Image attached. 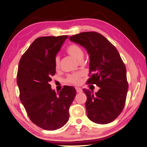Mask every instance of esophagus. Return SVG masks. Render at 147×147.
Here are the masks:
<instances>
[{
    "instance_id": "34e87169",
    "label": "esophagus",
    "mask_w": 147,
    "mask_h": 147,
    "mask_svg": "<svg viewBox=\"0 0 147 147\" xmlns=\"http://www.w3.org/2000/svg\"><path fill=\"white\" fill-rule=\"evenodd\" d=\"M76 90L77 93L82 92V89L80 88H78V87H76Z\"/></svg>"
}]
</instances>
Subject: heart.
Segmentation results:
<instances>
[{"label": "heart", "instance_id": "b5f03b06", "mask_svg": "<svg viewBox=\"0 0 147 147\" xmlns=\"http://www.w3.org/2000/svg\"><path fill=\"white\" fill-rule=\"evenodd\" d=\"M66 52L68 54H69L71 57H73L77 61H81L83 57V51L82 49L79 45L76 44H71L69 45L66 49ZM54 64L56 68H58L60 64V58L59 56H56L54 59ZM82 76V73H74L69 75L67 78V82L69 83L78 85L80 83V78Z\"/></svg>", "mask_w": 147, "mask_h": 147}]
</instances>
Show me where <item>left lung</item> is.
<instances>
[{
  "label": "left lung",
  "mask_w": 147,
  "mask_h": 147,
  "mask_svg": "<svg viewBox=\"0 0 147 147\" xmlns=\"http://www.w3.org/2000/svg\"><path fill=\"white\" fill-rule=\"evenodd\" d=\"M69 40L86 50L91 74L87 83L100 88L95 93L83 89L87 97V116L93 123H110L119 116L125 104L128 89L125 65L116 48L101 34L83 32L69 36Z\"/></svg>",
  "instance_id": "1"
}]
</instances>
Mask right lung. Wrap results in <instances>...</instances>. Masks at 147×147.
Here are the masks:
<instances>
[{
  "label": "right lung",
  "instance_id": "obj_1",
  "mask_svg": "<svg viewBox=\"0 0 147 147\" xmlns=\"http://www.w3.org/2000/svg\"><path fill=\"white\" fill-rule=\"evenodd\" d=\"M67 38V35L39 37L19 62L20 100L30 120L45 130L58 129L67 123L69 109L76 94L73 86H65L57 93L49 84L55 74V57Z\"/></svg>",
  "mask_w": 147,
  "mask_h": 147
}]
</instances>
